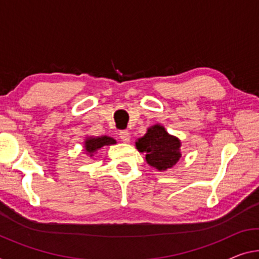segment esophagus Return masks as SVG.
Instances as JSON below:
<instances>
[{"label": "esophagus", "mask_w": 259, "mask_h": 259, "mask_svg": "<svg viewBox=\"0 0 259 259\" xmlns=\"http://www.w3.org/2000/svg\"><path fill=\"white\" fill-rule=\"evenodd\" d=\"M119 138L121 139V141L128 142L130 139H131V135L128 133V131H126V130L120 131V132H119Z\"/></svg>", "instance_id": "obj_1"}]
</instances>
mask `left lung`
<instances>
[{"label":"left lung","instance_id":"obj_1","mask_svg":"<svg viewBox=\"0 0 259 259\" xmlns=\"http://www.w3.org/2000/svg\"><path fill=\"white\" fill-rule=\"evenodd\" d=\"M135 146L139 152L146 154L147 163L160 171L172 168L182 156L180 139L170 135L161 125L149 127Z\"/></svg>","mask_w":259,"mask_h":259}]
</instances>
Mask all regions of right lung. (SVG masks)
Masks as SVG:
<instances>
[{
  "mask_svg": "<svg viewBox=\"0 0 259 259\" xmlns=\"http://www.w3.org/2000/svg\"><path fill=\"white\" fill-rule=\"evenodd\" d=\"M116 143V140L110 137H106V135H103V137H90L87 138L84 141V148L85 152L90 156H94V154L97 152L99 148H102L103 146H110V145H114Z\"/></svg>",
  "mask_w": 259,
  "mask_h": 259,
  "instance_id": "obj_1",
  "label": "right lung"
}]
</instances>
